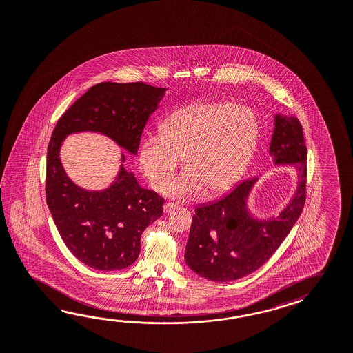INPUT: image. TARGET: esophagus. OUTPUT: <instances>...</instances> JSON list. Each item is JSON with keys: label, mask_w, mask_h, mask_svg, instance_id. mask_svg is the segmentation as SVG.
<instances>
[{"label": "esophagus", "mask_w": 353, "mask_h": 353, "mask_svg": "<svg viewBox=\"0 0 353 353\" xmlns=\"http://www.w3.org/2000/svg\"><path fill=\"white\" fill-rule=\"evenodd\" d=\"M177 207L179 205L174 204V203H165L163 207L164 213H170V212H172L173 209H176Z\"/></svg>", "instance_id": "1"}]
</instances>
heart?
Wrapping results in <instances>:
<instances>
[{
    "mask_svg": "<svg viewBox=\"0 0 353 353\" xmlns=\"http://www.w3.org/2000/svg\"><path fill=\"white\" fill-rule=\"evenodd\" d=\"M256 114L245 105L196 102L171 113L159 135L140 146V164L155 189H162L182 161L183 168L165 192L179 199L219 195L248 168L259 141Z\"/></svg>",
    "mask_w": 353,
    "mask_h": 353,
    "instance_id": "obj_1",
    "label": "heart"
}]
</instances>
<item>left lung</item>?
<instances>
[{"label": "left lung", "instance_id": "obj_1", "mask_svg": "<svg viewBox=\"0 0 353 353\" xmlns=\"http://www.w3.org/2000/svg\"><path fill=\"white\" fill-rule=\"evenodd\" d=\"M269 154L275 164L293 165L299 185L291 203L278 216L250 214L248 198L258 177L239 183L225 196L195 209L185 251L188 267L213 282L251 274L273 256L301 215L306 200L307 149L300 121L276 114Z\"/></svg>", "mask_w": 353, "mask_h": 353}]
</instances>
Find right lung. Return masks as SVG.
I'll list each match as a JSON object with an SVG mask.
<instances>
[{
  "mask_svg": "<svg viewBox=\"0 0 353 353\" xmlns=\"http://www.w3.org/2000/svg\"><path fill=\"white\" fill-rule=\"evenodd\" d=\"M164 92L165 88L141 81L99 83L61 116L52 132L47 149V205L70 252L88 267L108 272L131 265L140 252L141 233L163 214L164 199L143 189L123 164L110 188H79L62 167L61 144L70 134L94 131L137 154L143 130ZM121 157L123 163L125 155Z\"/></svg>",
  "mask_w": 353,
  "mask_h": 353,
  "instance_id": "right-lung-1",
  "label": "right lung"
}]
</instances>
